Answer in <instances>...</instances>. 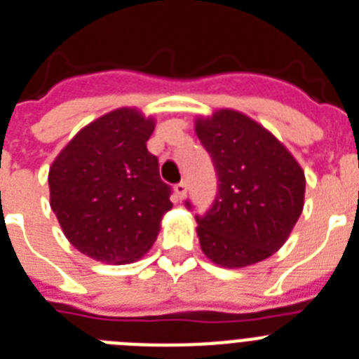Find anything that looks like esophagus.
<instances>
[{"mask_svg": "<svg viewBox=\"0 0 359 359\" xmlns=\"http://www.w3.org/2000/svg\"><path fill=\"white\" fill-rule=\"evenodd\" d=\"M175 197L179 199V201H182L186 197V191H188V186H186V182H179V184H175Z\"/></svg>", "mask_w": 359, "mask_h": 359, "instance_id": "34e87169", "label": "esophagus"}]
</instances>
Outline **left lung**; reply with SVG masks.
I'll return each instance as SVG.
<instances>
[{
	"label": "left lung",
	"mask_w": 359,
	"mask_h": 359,
	"mask_svg": "<svg viewBox=\"0 0 359 359\" xmlns=\"http://www.w3.org/2000/svg\"><path fill=\"white\" fill-rule=\"evenodd\" d=\"M196 134L218 175L212 207L196 216L203 253L224 268L264 261L300 218L306 194L300 163L266 128L233 109L197 119Z\"/></svg>",
	"instance_id": "left-lung-1"
}]
</instances>
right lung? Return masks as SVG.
<instances>
[{"label": "right lung", "instance_id": "right-lung-1", "mask_svg": "<svg viewBox=\"0 0 359 359\" xmlns=\"http://www.w3.org/2000/svg\"><path fill=\"white\" fill-rule=\"evenodd\" d=\"M154 121L115 109L81 128L53 160L50 205L65 236L83 255L124 264L145 255L171 210V186L147 151Z\"/></svg>", "mask_w": 359, "mask_h": 359}]
</instances>
